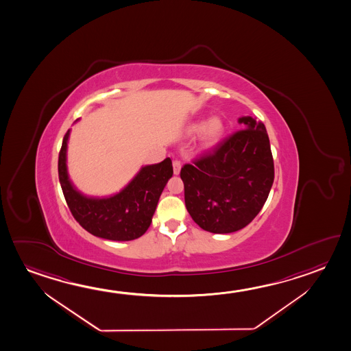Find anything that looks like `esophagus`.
Wrapping results in <instances>:
<instances>
[{
  "label": "esophagus",
  "mask_w": 351,
  "mask_h": 351,
  "mask_svg": "<svg viewBox=\"0 0 351 351\" xmlns=\"http://www.w3.org/2000/svg\"><path fill=\"white\" fill-rule=\"evenodd\" d=\"M180 168H182L180 160H173V172H174V174H179V173H180Z\"/></svg>",
  "instance_id": "34e87169"
}]
</instances>
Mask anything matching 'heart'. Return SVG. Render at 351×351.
Returning <instances> with one entry per match:
<instances>
[{"label": "heart", "instance_id": "1", "mask_svg": "<svg viewBox=\"0 0 351 351\" xmlns=\"http://www.w3.org/2000/svg\"><path fill=\"white\" fill-rule=\"evenodd\" d=\"M189 130L191 134H197L202 131V134H200L202 143L204 146L208 147L220 140V137L222 136L223 130H225V126L220 118H211L206 124L199 121V123L191 125Z\"/></svg>", "mask_w": 351, "mask_h": 351}]
</instances>
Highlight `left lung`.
<instances>
[{
  "instance_id": "obj_1",
  "label": "left lung",
  "mask_w": 351,
  "mask_h": 351,
  "mask_svg": "<svg viewBox=\"0 0 351 351\" xmlns=\"http://www.w3.org/2000/svg\"><path fill=\"white\" fill-rule=\"evenodd\" d=\"M213 151L180 169L185 206L205 231L231 233L250 225L274 182V160L265 126L250 117Z\"/></svg>"
}]
</instances>
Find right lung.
I'll use <instances>...</instances> for the list:
<instances>
[{
    "label": "right lung",
    "instance_id": "add662e5",
    "mask_svg": "<svg viewBox=\"0 0 351 351\" xmlns=\"http://www.w3.org/2000/svg\"><path fill=\"white\" fill-rule=\"evenodd\" d=\"M70 130L59 152L60 184L72 216L86 231L110 241H132L147 231L156 206L168 179L173 176L172 160L141 168L119 194L107 199L86 197L73 189L66 171V147Z\"/></svg>",
    "mask_w": 351,
    "mask_h": 351
}]
</instances>
